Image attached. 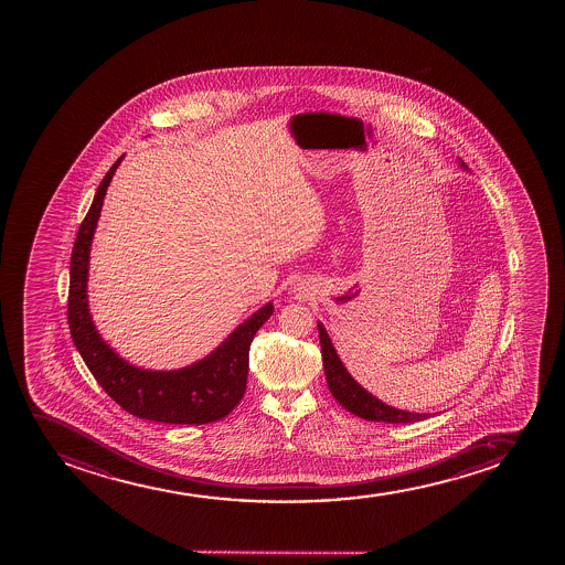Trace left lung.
I'll return each mask as SVG.
<instances>
[{
    "instance_id": "1",
    "label": "left lung",
    "mask_w": 565,
    "mask_h": 565,
    "mask_svg": "<svg viewBox=\"0 0 565 565\" xmlns=\"http://www.w3.org/2000/svg\"><path fill=\"white\" fill-rule=\"evenodd\" d=\"M318 338L322 347V362H324L326 381L330 388L331 396L335 397L344 409L351 411L352 415L365 418L371 422H386V424H409V422L424 420L428 415L409 413V411L390 407L386 403L371 396L367 390L352 379L351 373L344 370L343 363L339 360L338 352L331 344L322 324H318Z\"/></svg>"
}]
</instances>
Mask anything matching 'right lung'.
Returning <instances> with one entry per match:
<instances>
[{
	"label": "right lung",
	"instance_id": "obj_1",
	"mask_svg": "<svg viewBox=\"0 0 565 565\" xmlns=\"http://www.w3.org/2000/svg\"><path fill=\"white\" fill-rule=\"evenodd\" d=\"M120 160L122 158L113 163L104 181L99 182L73 245L67 296V322L73 343L99 386L126 413L145 420L190 426L221 420L235 409L247 390L250 343L256 331L271 317L273 303L254 312L253 318L241 324L213 354L184 370L147 371L118 358L92 324L86 303V275L92 235L98 224L105 192Z\"/></svg>",
	"mask_w": 565,
	"mask_h": 565
}]
</instances>
